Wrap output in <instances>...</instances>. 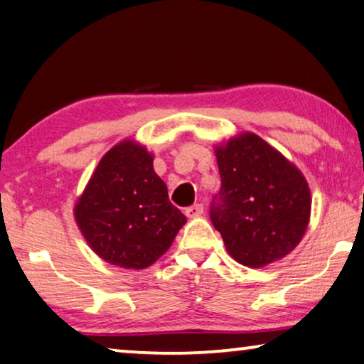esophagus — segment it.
Here are the masks:
<instances>
[{
    "instance_id": "34e87169",
    "label": "esophagus",
    "mask_w": 364,
    "mask_h": 364,
    "mask_svg": "<svg viewBox=\"0 0 364 364\" xmlns=\"http://www.w3.org/2000/svg\"><path fill=\"white\" fill-rule=\"evenodd\" d=\"M184 213H186V217L189 218H196V217H200L204 213V207L200 204H194V205H189L186 207V210H184Z\"/></svg>"
}]
</instances>
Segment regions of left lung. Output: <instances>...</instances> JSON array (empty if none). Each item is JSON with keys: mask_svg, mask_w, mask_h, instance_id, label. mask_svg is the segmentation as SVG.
<instances>
[{"mask_svg": "<svg viewBox=\"0 0 364 364\" xmlns=\"http://www.w3.org/2000/svg\"><path fill=\"white\" fill-rule=\"evenodd\" d=\"M222 188L210 220L235 261L264 267L301 241L311 212L304 176L284 155L252 132L217 147Z\"/></svg>", "mask_w": 364, "mask_h": 364, "instance_id": "obj_1", "label": "left lung"}]
</instances>
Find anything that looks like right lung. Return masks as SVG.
<instances>
[{
    "label": "right lung",
    "mask_w": 364,
    "mask_h": 364,
    "mask_svg": "<svg viewBox=\"0 0 364 364\" xmlns=\"http://www.w3.org/2000/svg\"><path fill=\"white\" fill-rule=\"evenodd\" d=\"M146 147L123 141L103 155L80 196L74 217L103 261L146 269L165 255L186 223L154 171Z\"/></svg>",
    "instance_id": "obj_1"
}]
</instances>
